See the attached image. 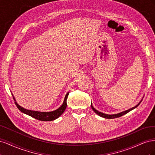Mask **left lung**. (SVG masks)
<instances>
[{
  "label": "left lung",
  "instance_id": "8db88e82",
  "mask_svg": "<svg viewBox=\"0 0 155 155\" xmlns=\"http://www.w3.org/2000/svg\"><path fill=\"white\" fill-rule=\"evenodd\" d=\"M142 99L141 100H140V101L138 103V104L137 105H135L134 107H132V108H130V109H128V110H126L123 111V112H119V113L114 114H107L103 113V112H100V111H98L97 110H96V109H95V108H94V107L92 106V104H91V107H92V110H93L94 111V112H95L96 114H97V115H99L100 116L102 117V118H107V119H113V118H119V117H120V116H123V115H124V114H127V113H128L129 112H130V111H131L132 110L134 109L135 108H137V107L140 104V103L142 102Z\"/></svg>",
  "mask_w": 155,
  "mask_h": 155
}]
</instances>
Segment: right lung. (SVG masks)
Instances as JSON below:
<instances>
[{
	"instance_id": "obj_1",
	"label": "right lung",
	"mask_w": 155,
	"mask_h": 155,
	"mask_svg": "<svg viewBox=\"0 0 155 155\" xmlns=\"http://www.w3.org/2000/svg\"><path fill=\"white\" fill-rule=\"evenodd\" d=\"M68 94H69V92H67L66 96H65L63 104L61 105L58 109L53 111H50V112H40V111H35V110L26 109L25 108H23L22 107H21V105H19L17 104L15 98L14 97L12 93V94L13 96L14 100H15V104L16 106L17 107L18 109H19V110H21L24 114H26L30 116H31L32 118H35L38 120H41V121H52L58 118L63 113L65 109H66L67 105V100L68 96Z\"/></svg>"
}]
</instances>
